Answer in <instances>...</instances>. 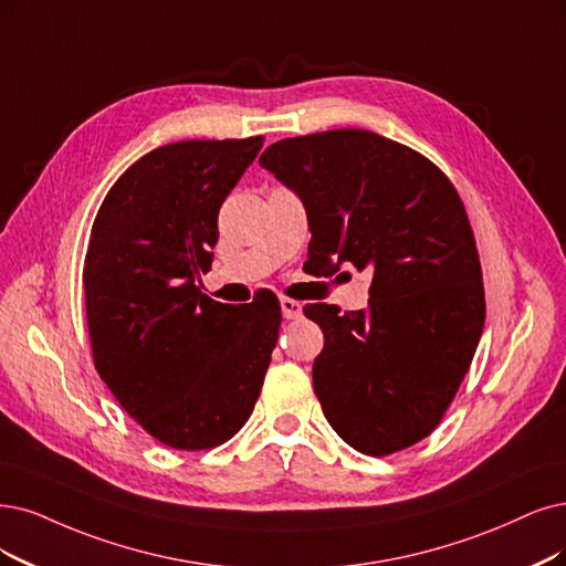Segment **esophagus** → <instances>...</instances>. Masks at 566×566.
<instances>
[{"mask_svg":"<svg viewBox=\"0 0 566 566\" xmlns=\"http://www.w3.org/2000/svg\"><path fill=\"white\" fill-rule=\"evenodd\" d=\"M280 307L284 319H298L303 315V305L294 298H280Z\"/></svg>","mask_w":566,"mask_h":566,"instance_id":"obj_1","label":"esophagus"}]
</instances>
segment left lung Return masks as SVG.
Masks as SVG:
<instances>
[{"instance_id":"1","label":"left lung","mask_w":566,"mask_h":566,"mask_svg":"<svg viewBox=\"0 0 566 566\" xmlns=\"http://www.w3.org/2000/svg\"><path fill=\"white\" fill-rule=\"evenodd\" d=\"M259 163L301 198L312 265L373 272L368 310H303L324 331L312 382L328 424L373 457L415 446L441 422L485 326L454 186L422 154L352 128L275 142Z\"/></svg>"}]
</instances>
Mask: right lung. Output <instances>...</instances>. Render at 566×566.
Here are the masks:
<instances>
[{"label":"right lung","mask_w":566,"mask_h":566,"mask_svg":"<svg viewBox=\"0 0 566 566\" xmlns=\"http://www.w3.org/2000/svg\"><path fill=\"white\" fill-rule=\"evenodd\" d=\"M263 137L175 142L125 170L95 217L83 291L99 378L133 420L175 450L233 438L277 345L275 296L212 301L217 217Z\"/></svg>","instance_id":"1"}]
</instances>
